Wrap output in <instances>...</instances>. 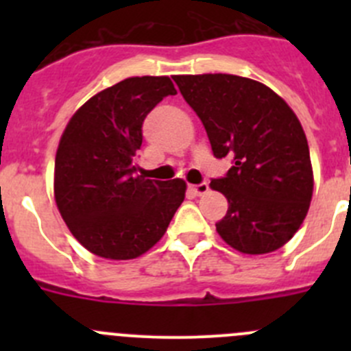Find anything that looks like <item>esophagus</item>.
Returning a JSON list of instances; mask_svg holds the SVG:
<instances>
[{
  "instance_id": "esophagus-1",
  "label": "esophagus",
  "mask_w": 351,
  "mask_h": 351,
  "mask_svg": "<svg viewBox=\"0 0 351 351\" xmlns=\"http://www.w3.org/2000/svg\"><path fill=\"white\" fill-rule=\"evenodd\" d=\"M190 192H193L195 195H204V193L208 192V185L207 183H198V185H189Z\"/></svg>"
}]
</instances>
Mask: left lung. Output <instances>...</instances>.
I'll list each match as a JSON object with an SVG mask.
<instances>
[{
  "instance_id": "1",
  "label": "left lung",
  "mask_w": 351,
  "mask_h": 351,
  "mask_svg": "<svg viewBox=\"0 0 351 351\" xmlns=\"http://www.w3.org/2000/svg\"><path fill=\"white\" fill-rule=\"evenodd\" d=\"M207 130L212 153L232 168L210 186L229 202L215 224L247 254L278 250L300 228L313 197V168L302 125L275 91L234 74L175 76Z\"/></svg>"
}]
</instances>
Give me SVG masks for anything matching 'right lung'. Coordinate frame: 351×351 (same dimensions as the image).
<instances>
[{"instance_id":"add662e5","label":"right lung","mask_w":351,"mask_h":351,"mask_svg":"<svg viewBox=\"0 0 351 351\" xmlns=\"http://www.w3.org/2000/svg\"><path fill=\"white\" fill-rule=\"evenodd\" d=\"M175 93L168 76L127 77L90 98L67 123L56 154V204L74 238L97 256L146 253L185 198L183 180H146L136 162L144 119Z\"/></svg>"}]
</instances>
